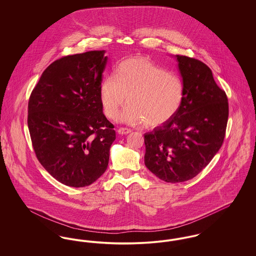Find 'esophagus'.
I'll return each mask as SVG.
<instances>
[{
  "instance_id": "34e87169",
  "label": "esophagus",
  "mask_w": 256,
  "mask_h": 256,
  "mask_svg": "<svg viewBox=\"0 0 256 256\" xmlns=\"http://www.w3.org/2000/svg\"><path fill=\"white\" fill-rule=\"evenodd\" d=\"M117 132H118V134H124V135L132 132V130H130V128H120Z\"/></svg>"
}]
</instances>
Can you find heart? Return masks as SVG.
<instances>
[{
	"label": "heart",
	"instance_id": "1",
	"mask_svg": "<svg viewBox=\"0 0 256 256\" xmlns=\"http://www.w3.org/2000/svg\"><path fill=\"white\" fill-rule=\"evenodd\" d=\"M104 114L115 119L126 102L121 121L137 126L146 122L158 126L169 122L180 108L184 98L182 78L148 58L136 56L122 61L115 76H106L100 86Z\"/></svg>",
	"mask_w": 256,
	"mask_h": 256
}]
</instances>
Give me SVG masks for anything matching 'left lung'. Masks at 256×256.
<instances>
[{"instance_id":"obj_1","label":"left lung","mask_w":256,"mask_h":256,"mask_svg":"<svg viewBox=\"0 0 256 256\" xmlns=\"http://www.w3.org/2000/svg\"><path fill=\"white\" fill-rule=\"evenodd\" d=\"M184 98L174 118L145 134V165L166 182L189 180L219 152L228 119V102L204 62L174 56Z\"/></svg>"}]
</instances>
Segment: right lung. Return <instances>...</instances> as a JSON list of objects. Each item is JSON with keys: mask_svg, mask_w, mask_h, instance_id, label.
<instances>
[{"mask_svg": "<svg viewBox=\"0 0 256 256\" xmlns=\"http://www.w3.org/2000/svg\"><path fill=\"white\" fill-rule=\"evenodd\" d=\"M104 54L91 50L52 62L28 100V126L37 159L70 187L97 180L108 168L116 139L100 98L108 60Z\"/></svg>", "mask_w": 256, "mask_h": 256, "instance_id": "right-lung-1", "label": "right lung"}]
</instances>
